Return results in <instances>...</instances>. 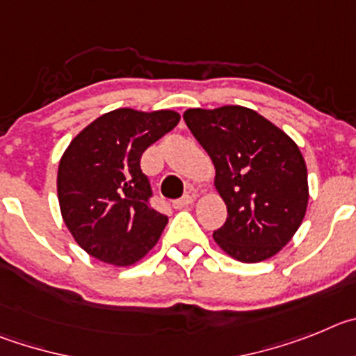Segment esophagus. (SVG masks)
<instances>
[{
    "label": "esophagus",
    "instance_id": "esophagus-1",
    "mask_svg": "<svg viewBox=\"0 0 356 356\" xmlns=\"http://www.w3.org/2000/svg\"><path fill=\"white\" fill-rule=\"evenodd\" d=\"M191 204H193V197H191V195H186V197L174 202V207L175 209H186V207H190Z\"/></svg>",
    "mask_w": 356,
    "mask_h": 356
}]
</instances>
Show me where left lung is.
<instances>
[{
    "mask_svg": "<svg viewBox=\"0 0 356 356\" xmlns=\"http://www.w3.org/2000/svg\"><path fill=\"white\" fill-rule=\"evenodd\" d=\"M184 122L214 165L227 206L216 245L239 262L273 257L302 225L309 204L307 165L293 138L245 106L190 108Z\"/></svg>",
    "mask_w": 356,
    "mask_h": 356,
    "instance_id": "left-lung-1",
    "label": "left lung"
}]
</instances>
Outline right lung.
<instances>
[{
    "label": "right lung",
    "instance_id": "right-lung-1",
    "mask_svg": "<svg viewBox=\"0 0 356 356\" xmlns=\"http://www.w3.org/2000/svg\"><path fill=\"white\" fill-rule=\"evenodd\" d=\"M181 120L172 110L118 108L88 124L63 152L56 190L62 218L86 254L113 266L142 261L168 218L149 206V179L140 168L147 147Z\"/></svg>",
    "mask_w": 356,
    "mask_h": 356
}]
</instances>
